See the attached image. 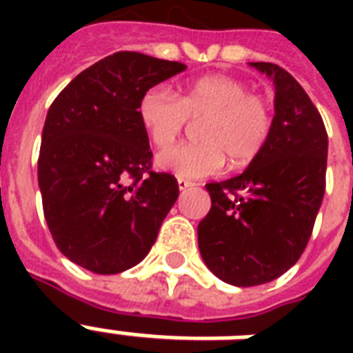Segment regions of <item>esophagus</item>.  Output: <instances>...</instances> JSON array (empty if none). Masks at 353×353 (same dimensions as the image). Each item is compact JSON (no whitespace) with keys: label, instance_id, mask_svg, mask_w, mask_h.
Instances as JSON below:
<instances>
[{"label":"esophagus","instance_id":"34e87169","mask_svg":"<svg viewBox=\"0 0 353 353\" xmlns=\"http://www.w3.org/2000/svg\"><path fill=\"white\" fill-rule=\"evenodd\" d=\"M177 185H179V190H187V188L194 187V183L185 179V177H179V179H177Z\"/></svg>","mask_w":353,"mask_h":353}]
</instances>
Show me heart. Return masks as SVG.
Returning a JSON list of instances; mask_svg holds the SVG:
<instances>
[{"label":"heart","instance_id":"1","mask_svg":"<svg viewBox=\"0 0 353 353\" xmlns=\"http://www.w3.org/2000/svg\"><path fill=\"white\" fill-rule=\"evenodd\" d=\"M139 121L155 148H168L185 130L188 119H201L198 143L179 144L159 155L161 168L181 177L216 174L225 163L252 161L268 144L274 126V110L268 97L249 91L243 80L209 74L188 82L174 93L154 85L139 99Z\"/></svg>","mask_w":353,"mask_h":353}]
</instances>
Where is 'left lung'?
Returning a JSON list of instances; mask_svg holds the SVG:
<instances>
[{"label":"left lung","mask_w":353,"mask_h":353,"mask_svg":"<svg viewBox=\"0 0 353 353\" xmlns=\"http://www.w3.org/2000/svg\"><path fill=\"white\" fill-rule=\"evenodd\" d=\"M273 79L274 126L245 172L207 183L210 210L199 252L227 284L249 288L284 274L306 249L326 190L328 133L302 85L276 63L252 62Z\"/></svg>","instance_id":"8db88e82"}]
</instances>
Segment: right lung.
Wrapping results in <instances>:
<instances>
[{"label":"right lung","mask_w":353,"mask_h":353,"mask_svg":"<svg viewBox=\"0 0 353 353\" xmlns=\"http://www.w3.org/2000/svg\"><path fill=\"white\" fill-rule=\"evenodd\" d=\"M185 68L143 52H113L52 101L38 185L52 240L80 268L115 274L137 265L176 203V177L152 170L137 106L144 91Z\"/></svg>","instance_id":"add662e5"}]
</instances>
